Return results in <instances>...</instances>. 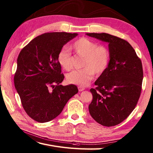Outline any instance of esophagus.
<instances>
[{
    "instance_id": "esophagus-1",
    "label": "esophagus",
    "mask_w": 153,
    "mask_h": 153,
    "mask_svg": "<svg viewBox=\"0 0 153 153\" xmlns=\"http://www.w3.org/2000/svg\"><path fill=\"white\" fill-rule=\"evenodd\" d=\"M78 90H79V91H82L85 90V88H84V87H83L78 86Z\"/></svg>"
}]
</instances>
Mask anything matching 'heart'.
<instances>
[{"label":"heart","mask_w":153,"mask_h":153,"mask_svg":"<svg viewBox=\"0 0 153 153\" xmlns=\"http://www.w3.org/2000/svg\"><path fill=\"white\" fill-rule=\"evenodd\" d=\"M70 50L78 56L84 58L82 66L83 69L74 70L68 74V82L80 87L88 85L95 75L102 74L108 67L110 60V53L105 47L98 46L95 42L82 37L76 40L71 45ZM58 63L64 70L71 68V54L64 49L58 54Z\"/></svg>","instance_id":"heart-1"}]
</instances>
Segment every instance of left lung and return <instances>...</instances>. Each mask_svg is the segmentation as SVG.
<instances>
[{
  "instance_id": "8db88e82",
  "label": "left lung",
  "mask_w": 153,
  "mask_h": 153,
  "mask_svg": "<svg viewBox=\"0 0 153 153\" xmlns=\"http://www.w3.org/2000/svg\"><path fill=\"white\" fill-rule=\"evenodd\" d=\"M108 43L110 60L106 70L91 89L92 118L104 126L119 124L128 118L141 95L143 72L141 60L128 41L108 33H86Z\"/></svg>"
}]
</instances>
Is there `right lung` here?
Returning a JSON list of instances; mask_svg holds the SVG:
<instances>
[{"instance_id": "right-lung-1", "label": "right lung", "mask_w": 153, "mask_h": 153, "mask_svg": "<svg viewBox=\"0 0 153 153\" xmlns=\"http://www.w3.org/2000/svg\"><path fill=\"white\" fill-rule=\"evenodd\" d=\"M77 35L66 32L42 34L19 54L14 85L25 111L35 121L45 123L56 118L78 92L73 84L60 85L64 76L57 60L64 45Z\"/></svg>"}]
</instances>
